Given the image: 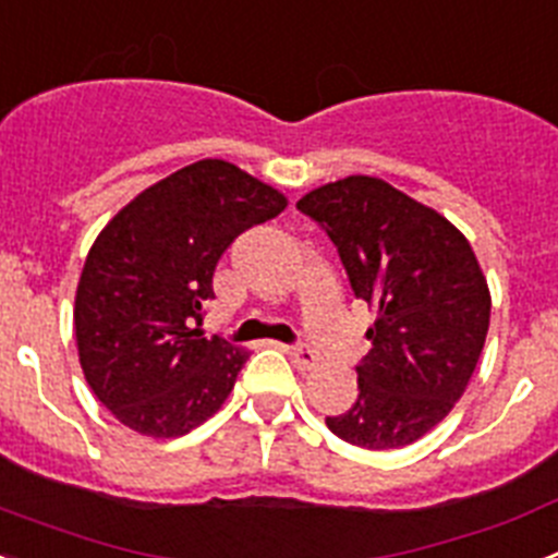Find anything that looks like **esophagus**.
<instances>
[{
	"instance_id": "obj_1",
	"label": "esophagus",
	"mask_w": 558,
	"mask_h": 558,
	"mask_svg": "<svg viewBox=\"0 0 558 558\" xmlns=\"http://www.w3.org/2000/svg\"><path fill=\"white\" fill-rule=\"evenodd\" d=\"M284 352L290 354V360L295 363V368H302V372H310V368H315V363H318V357H315V352L310 347H288Z\"/></svg>"
}]
</instances>
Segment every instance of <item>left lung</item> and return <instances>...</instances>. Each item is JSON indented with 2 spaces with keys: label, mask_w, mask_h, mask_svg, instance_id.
I'll return each instance as SVG.
<instances>
[{
  "label": "left lung",
  "mask_w": 558,
  "mask_h": 558,
  "mask_svg": "<svg viewBox=\"0 0 558 558\" xmlns=\"http://www.w3.org/2000/svg\"><path fill=\"white\" fill-rule=\"evenodd\" d=\"M295 206L377 310L357 399L327 427L366 450L413 445L461 399L486 343L492 295L475 251L445 215L372 175L324 184Z\"/></svg>",
  "instance_id": "1"
}]
</instances>
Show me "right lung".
I'll return each mask as SVG.
<instances>
[{
  "instance_id": "right-lung-1",
  "label": "right lung",
  "mask_w": 558,
  "mask_h": 558,
  "mask_svg": "<svg viewBox=\"0 0 558 558\" xmlns=\"http://www.w3.org/2000/svg\"><path fill=\"white\" fill-rule=\"evenodd\" d=\"M288 198L223 159L181 167L97 234L75 295L86 383L122 425L175 438L218 413L248 360L204 338V302L223 251Z\"/></svg>"
}]
</instances>
